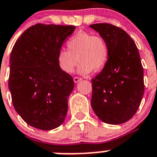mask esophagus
Returning <instances> with one entry per match:
<instances>
[{
	"label": "esophagus",
	"mask_w": 157,
	"mask_h": 157,
	"mask_svg": "<svg viewBox=\"0 0 157 157\" xmlns=\"http://www.w3.org/2000/svg\"><path fill=\"white\" fill-rule=\"evenodd\" d=\"M81 80H82V78H81V77H76V76H75L74 78H73V81H74L75 83H78L79 81H81Z\"/></svg>",
	"instance_id": "34e87169"
}]
</instances>
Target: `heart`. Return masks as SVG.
I'll list each match as a JSON object with an SVG mask.
<instances>
[{"label": "heart", "mask_w": 157, "mask_h": 157, "mask_svg": "<svg viewBox=\"0 0 157 157\" xmlns=\"http://www.w3.org/2000/svg\"><path fill=\"white\" fill-rule=\"evenodd\" d=\"M67 48L60 49L57 55L59 67L63 72H73L79 61L78 72L87 75L94 70L98 72L107 63L109 50L105 41L98 35L79 32L67 41Z\"/></svg>", "instance_id": "1"}]
</instances>
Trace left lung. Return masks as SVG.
<instances>
[{
	"instance_id": "left-lung-1",
	"label": "left lung",
	"mask_w": 157,
	"mask_h": 157,
	"mask_svg": "<svg viewBox=\"0 0 157 157\" xmlns=\"http://www.w3.org/2000/svg\"><path fill=\"white\" fill-rule=\"evenodd\" d=\"M107 44L109 58L92 80L91 106L103 123L122 124L136 114L144 93V69L135 42L126 31L108 23L90 25Z\"/></svg>"
}]
</instances>
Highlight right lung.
<instances>
[{"label": "right lung", "instance_id": "1", "mask_svg": "<svg viewBox=\"0 0 157 157\" xmlns=\"http://www.w3.org/2000/svg\"><path fill=\"white\" fill-rule=\"evenodd\" d=\"M75 29L37 24L24 31L13 48L9 79L13 105L34 128L55 129L65 119L74 81L59 67L57 55Z\"/></svg>", "mask_w": 157, "mask_h": 157}]
</instances>
